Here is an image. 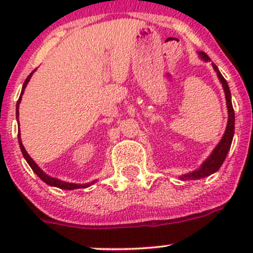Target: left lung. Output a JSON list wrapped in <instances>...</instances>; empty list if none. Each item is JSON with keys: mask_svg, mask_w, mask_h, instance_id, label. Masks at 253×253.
<instances>
[{"mask_svg": "<svg viewBox=\"0 0 253 253\" xmlns=\"http://www.w3.org/2000/svg\"><path fill=\"white\" fill-rule=\"evenodd\" d=\"M198 53H200V57L202 58L203 61H206V62L211 61V58H209V56L207 55L206 52L200 51ZM211 66H213V68L215 70L219 81H220L221 84H223L224 91H225L226 106H228V114H229L228 125H226V129L223 138L220 139V142L218 143V145L214 148V150L211 152V154L209 155V158H207L206 162L201 165V168L198 170H195V171L190 172V174L180 176V178H182V180H198V178L207 177V176L218 171V170L220 169L221 165H223L224 160H225L226 155H228L229 149H230L231 142H233L234 131H235V112H234L233 104H231L230 89H229V85L228 83H226L225 78H224L223 76H221V73L219 72L218 67H216L214 63H211Z\"/></svg>", "mask_w": 253, "mask_h": 253, "instance_id": "left-lung-1", "label": "left lung"}]
</instances>
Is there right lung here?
<instances>
[{"mask_svg":"<svg viewBox=\"0 0 253 253\" xmlns=\"http://www.w3.org/2000/svg\"><path fill=\"white\" fill-rule=\"evenodd\" d=\"M34 73V71H33L32 73H30L29 76H28L27 79H25L24 84H23V88H22V93H20V96L19 99H18L17 101V111H16V116H17V121H18V116H19V111H18V108H19V104H20V100H22V95L23 93H24V89L25 86H27L28 82H29L30 77H32V75ZM18 142H19V147H20V150H22V154L23 157L25 158V160H27V163L29 164V167L32 168L33 171L35 172L38 176H39L40 178H42V181H44L45 183H47V185L50 186H53V187H58L61 188V190H76V188H85V187H89L90 185H93L95 181H93V182H89V183H83V185H79V183H71V182H63V181L58 180V178H55V177H51V176H48L47 174H45L44 171H42V169H40L39 167H38L37 164H35L34 160L30 158V155L28 154L27 150H25L24 145H23L22 143V139H20V134H18Z\"/></svg>","mask_w":253,"mask_h":253,"instance_id":"obj_1","label":"right lung"}]
</instances>
